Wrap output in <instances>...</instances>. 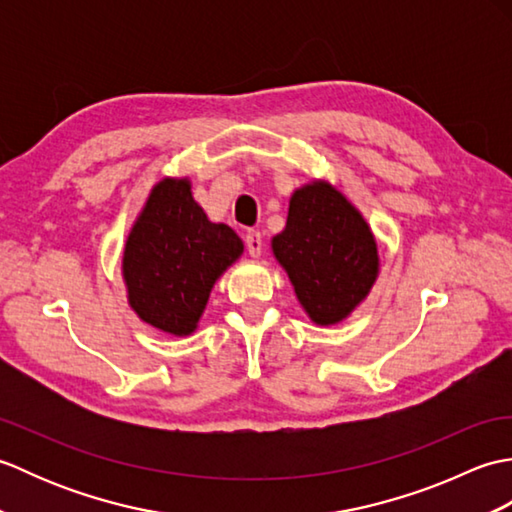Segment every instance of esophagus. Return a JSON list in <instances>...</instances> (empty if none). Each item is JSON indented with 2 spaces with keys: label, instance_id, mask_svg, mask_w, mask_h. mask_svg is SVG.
Wrapping results in <instances>:
<instances>
[{
  "label": "esophagus",
  "instance_id": "1",
  "mask_svg": "<svg viewBox=\"0 0 512 512\" xmlns=\"http://www.w3.org/2000/svg\"><path fill=\"white\" fill-rule=\"evenodd\" d=\"M244 242H246V250H248L250 257H259V255H262L264 244H262V235H259V231H248Z\"/></svg>",
  "mask_w": 512,
  "mask_h": 512
}]
</instances>
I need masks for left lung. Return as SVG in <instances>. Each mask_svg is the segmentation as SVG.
Here are the masks:
<instances>
[{"label":"left lung","instance_id":"8db88e82","mask_svg":"<svg viewBox=\"0 0 512 512\" xmlns=\"http://www.w3.org/2000/svg\"><path fill=\"white\" fill-rule=\"evenodd\" d=\"M277 262L295 286L308 317L343 321L378 275L376 239L363 215L328 182H312L290 198L288 222L273 237Z\"/></svg>","mask_w":512,"mask_h":512}]
</instances>
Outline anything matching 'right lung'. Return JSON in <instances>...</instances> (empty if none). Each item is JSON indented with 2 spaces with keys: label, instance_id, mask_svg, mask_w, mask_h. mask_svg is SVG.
<instances>
[{
  "label": "right lung",
  "instance_id": "right-lung-1",
  "mask_svg": "<svg viewBox=\"0 0 512 512\" xmlns=\"http://www.w3.org/2000/svg\"><path fill=\"white\" fill-rule=\"evenodd\" d=\"M242 253L233 228L211 222L193 200L189 180L165 178L149 193L125 244L129 306L154 328L187 336L217 277Z\"/></svg>",
  "mask_w": 512,
  "mask_h": 512
}]
</instances>
